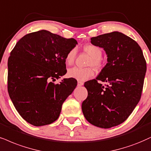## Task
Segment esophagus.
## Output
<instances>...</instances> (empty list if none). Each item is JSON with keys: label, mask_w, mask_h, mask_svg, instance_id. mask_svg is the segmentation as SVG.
Instances as JSON below:
<instances>
[{"label": "esophagus", "mask_w": 151, "mask_h": 151, "mask_svg": "<svg viewBox=\"0 0 151 151\" xmlns=\"http://www.w3.org/2000/svg\"><path fill=\"white\" fill-rule=\"evenodd\" d=\"M83 84H84L83 82L80 81H78V86H82V85H83Z\"/></svg>", "instance_id": "34e87169"}]
</instances>
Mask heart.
<instances>
[{"mask_svg": "<svg viewBox=\"0 0 151 151\" xmlns=\"http://www.w3.org/2000/svg\"><path fill=\"white\" fill-rule=\"evenodd\" d=\"M83 50L91 57L87 62V66L94 67L96 70L100 69L102 66L101 57L103 54L101 48L96 45L87 44L83 46ZM76 53L77 52L76 48H73L66 54L64 59L66 65L70 66L73 64L76 57ZM93 75H94V70L92 67L79 68L75 66L68 70V76L70 78H73L80 81H87L92 77Z\"/></svg>", "mask_w": 151, "mask_h": 151, "instance_id": "heart-1", "label": "heart"}]
</instances>
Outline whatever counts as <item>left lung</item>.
Returning a JSON list of instances; mask_svg holds the SVG:
<instances>
[{
    "label": "left lung",
    "mask_w": 151,
    "mask_h": 151,
    "mask_svg": "<svg viewBox=\"0 0 151 151\" xmlns=\"http://www.w3.org/2000/svg\"><path fill=\"white\" fill-rule=\"evenodd\" d=\"M91 42L104 48L108 63L96 79L85 83L88 95L82 111L90 123L107 129L124 122L139 103L146 61L138 43L118 31L93 37Z\"/></svg>",
    "instance_id": "1"
}]
</instances>
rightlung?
Here are the masks:
<instances>
[{
  "mask_svg": "<svg viewBox=\"0 0 151 151\" xmlns=\"http://www.w3.org/2000/svg\"><path fill=\"white\" fill-rule=\"evenodd\" d=\"M74 38L41 30L28 33L17 42L8 58L7 91L22 118L43 126L59 118L61 106L77 85L74 78L55 79L66 73L64 59L76 47Z\"/></svg>",
  "mask_w": 151,
  "mask_h": 151,
  "instance_id": "right-lung-1",
  "label": "right lung"
}]
</instances>
